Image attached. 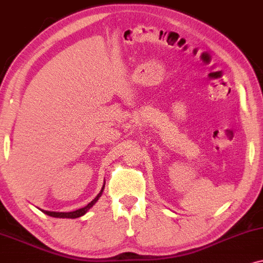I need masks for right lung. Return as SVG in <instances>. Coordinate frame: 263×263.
Returning <instances> with one entry per match:
<instances>
[{"label": "right lung", "instance_id": "obj_1", "mask_svg": "<svg viewBox=\"0 0 263 263\" xmlns=\"http://www.w3.org/2000/svg\"><path fill=\"white\" fill-rule=\"evenodd\" d=\"M103 190H104V186L103 189H101V191L98 194V196L96 198H94L93 201L89 202L85 207L83 208H80V210L77 211H73V212H49V211H43L44 213L47 214V216L50 217H55V218H78V217H82L84 216L85 213H87L88 210H89L90 207H93V204L96 203V202L99 200V197L101 196V194H103Z\"/></svg>", "mask_w": 263, "mask_h": 263}]
</instances>
